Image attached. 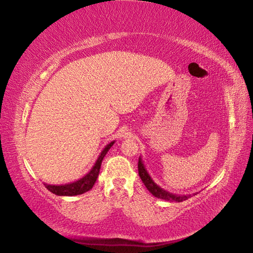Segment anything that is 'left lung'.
Instances as JSON below:
<instances>
[{"label":"left lung","instance_id":"left-lung-1","mask_svg":"<svg viewBox=\"0 0 253 253\" xmlns=\"http://www.w3.org/2000/svg\"><path fill=\"white\" fill-rule=\"evenodd\" d=\"M138 174L139 177L142 178L144 185L146 186L147 190L155 196V198L165 200V201H176V202H183V201L191 198V195H178L170 193L169 191H165L164 188H162L160 185L154 182V179L151 177V175L147 172L145 164L142 160V157H139L138 160Z\"/></svg>","mask_w":253,"mask_h":253}]
</instances>
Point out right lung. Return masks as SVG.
Instances as JSON below:
<instances>
[{"label":"right lung","instance_id":"add662e5","mask_svg":"<svg viewBox=\"0 0 253 253\" xmlns=\"http://www.w3.org/2000/svg\"><path fill=\"white\" fill-rule=\"evenodd\" d=\"M115 144V140L110 142L107 146L102 149L100 155L98 156L95 165L92 166V169L84 175V177H81L78 181L74 183L65 184V185H50V184H44V186L48 188L50 192H52L53 194L59 196H75L79 194H84L89 190H91L92 186L95 185L97 181L98 175H99L101 162L106 156L107 152L109 151L110 147Z\"/></svg>","mask_w":253,"mask_h":253}]
</instances>
